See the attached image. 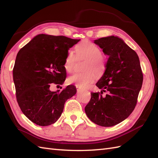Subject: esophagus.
Masks as SVG:
<instances>
[{"label":"esophagus","mask_w":158,"mask_h":158,"mask_svg":"<svg viewBox=\"0 0 158 158\" xmlns=\"http://www.w3.org/2000/svg\"><path fill=\"white\" fill-rule=\"evenodd\" d=\"M76 89H77V90H78V91H80V90H82V88H81L80 87L78 86V85H76Z\"/></svg>","instance_id":"esophagus-1"}]
</instances>
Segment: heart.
Listing matches in <instances>:
<instances>
[{
  "label": "heart",
  "mask_w": 158,
  "mask_h": 158,
  "mask_svg": "<svg viewBox=\"0 0 158 158\" xmlns=\"http://www.w3.org/2000/svg\"><path fill=\"white\" fill-rule=\"evenodd\" d=\"M75 49L78 56L86 58V60L82 66L84 71L70 76L69 82L80 88H86L96 78L95 74L99 76L103 73L106 69V59L101 54L99 47L88 41L80 43L76 46ZM75 62L76 56L74 52L69 51L64 60V68L68 73L74 72Z\"/></svg>",
  "instance_id": "b5f03b06"
}]
</instances>
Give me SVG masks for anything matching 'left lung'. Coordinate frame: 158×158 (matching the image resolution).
<instances>
[{
	"mask_svg": "<svg viewBox=\"0 0 158 158\" xmlns=\"http://www.w3.org/2000/svg\"><path fill=\"white\" fill-rule=\"evenodd\" d=\"M109 56L106 71L97 82L101 92H91L85 107L88 117L102 127H113L126 119L135 109L143 82L136 52L121 38L102 37L94 41ZM106 92V97H102Z\"/></svg>",
	"mask_w": 158,
	"mask_h": 158,
	"instance_id": "1",
	"label": "left lung"
}]
</instances>
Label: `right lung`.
Instances as JSON below:
<instances>
[{
  "mask_svg": "<svg viewBox=\"0 0 158 158\" xmlns=\"http://www.w3.org/2000/svg\"><path fill=\"white\" fill-rule=\"evenodd\" d=\"M80 40L40 34L18 52L13 69L17 102L22 113L36 125L45 127L55 123L66 100L76 94L73 85L61 92H51L50 85L64 82L66 56Z\"/></svg>",
  "mask_w": 158,
  "mask_h": 158,
  "instance_id": "right-lung-1",
  "label": "right lung"
}]
</instances>
